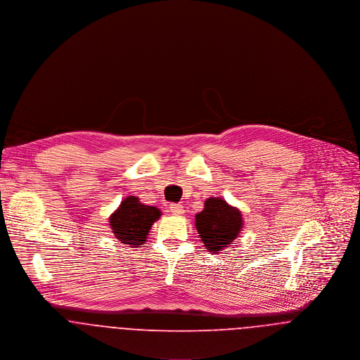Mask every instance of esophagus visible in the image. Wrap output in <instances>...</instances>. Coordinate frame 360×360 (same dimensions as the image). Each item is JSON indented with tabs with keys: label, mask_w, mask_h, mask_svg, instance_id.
Instances as JSON below:
<instances>
[{
	"label": "esophagus",
	"mask_w": 360,
	"mask_h": 360,
	"mask_svg": "<svg viewBox=\"0 0 360 360\" xmlns=\"http://www.w3.org/2000/svg\"><path fill=\"white\" fill-rule=\"evenodd\" d=\"M169 209H170V212H172L173 214H176V216H180V214L184 213V209H183V206L180 205V204H170Z\"/></svg>",
	"instance_id": "34e87169"
}]
</instances>
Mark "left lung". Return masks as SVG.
I'll return each mask as SVG.
<instances>
[{"label":"left lung","instance_id":"obj_1","mask_svg":"<svg viewBox=\"0 0 360 360\" xmlns=\"http://www.w3.org/2000/svg\"><path fill=\"white\" fill-rule=\"evenodd\" d=\"M243 226L241 212L216 197L206 200L204 210L195 214L197 231L206 251L212 254L229 247L238 237Z\"/></svg>","mask_w":360,"mask_h":360}]
</instances>
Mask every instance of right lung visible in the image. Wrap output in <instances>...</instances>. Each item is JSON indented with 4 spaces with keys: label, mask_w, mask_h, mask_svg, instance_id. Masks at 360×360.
<instances>
[{
    "label": "right lung",
    "mask_w": 360,
    "mask_h": 360,
    "mask_svg": "<svg viewBox=\"0 0 360 360\" xmlns=\"http://www.w3.org/2000/svg\"><path fill=\"white\" fill-rule=\"evenodd\" d=\"M160 214L158 207L144 205L137 197L130 195L110 214L109 226L122 244L134 248L146 244L147 236Z\"/></svg>",
    "instance_id": "1"
}]
</instances>
